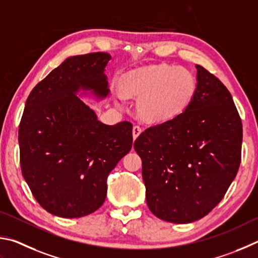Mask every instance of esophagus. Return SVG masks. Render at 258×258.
Wrapping results in <instances>:
<instances>
[{
    "label": "esophagus",
    "mask_w": 258,
    "mask_h": 258,
    "mask_svg": "<svg viewBox=\"0 0 258 258\" xmlns=\"http://www.w3.org/2000/svg\"><path fill=\"white\" fill-rule=\"evenodd\" d=\"M142 134V128L139 125H134L133 128V137H134V141L136 139L139 135Z\"/></svg>",
    "instance_id": "obj_1"
}]
</instances>
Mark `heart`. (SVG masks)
<instances>
[{"label": "heart", "instance_id": "heart-1", "mask_svg": "<svg viewBox=\"0 0 258 258\" xmlns=\"http://www.w3.org/2000/svg\"><path fill=\"white\" fill-rule=\"evenodd\" d=\"M120 89L124 96L138 98L137 111L144 120L165 122L186 110L195 94L196 80L184 68L162 63L125 74Z\"/></svg>", "mask_w": 258, "mask_h": 258}]
</instances>
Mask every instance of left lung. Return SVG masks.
<instances>
[{"label":"left lung","instance_id":"1","mask_svg":"<svg viewBox=\"0 0 258 258\" xmlns=\"http://www.w3.org/2000/svg\"><path fill=\"white\" fill-rule=\"evenodd\" d=\"M192 99L174 119L134 144L148 209L171 223L204 218L222 201L241 161L242 124L231 94L201 66Z\"/></svg>","mask_w":258,"mask_h":258}]
</instances>
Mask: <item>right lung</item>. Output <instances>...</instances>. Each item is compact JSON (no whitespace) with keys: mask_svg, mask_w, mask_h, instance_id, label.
Instances as JSON below:
<instances>
[{"mask_svg":"<svg viewBox=\"0 0 258 258\" xmlns=\"http://www.w3.org/2000/svg\"><path fill=\"white\" fill-rule=\"evenodd\" d=\"M111 55L70 56L35 86L19 125L22 175L39 205L61 218H81L103 205L106 180L133 147V124L107 125L77 96L108 95Z\"/></svg>","mask_w":258,"mask_h":258,"instance_id":"right-lung-1","label":"right lung"}]
</instances>
